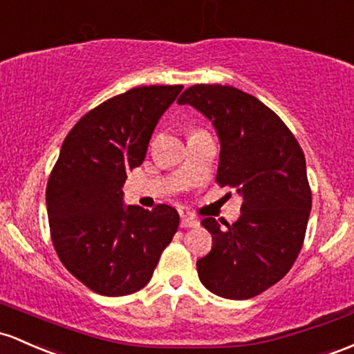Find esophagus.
Wrapping results in <instances>:
<instances>
[{"label":"esophagus","instance_id":"1","mask_svg":"<svg viewBox=\"0 0 354 354\" xmlns=\"http://www.w3.org/2000/svg\"><path fill=\"white\" fill-rule=\"evenodd\" d=\"M198 225H200V221L193 218V216H183L181 218V228H195Z\"/></svg>","mask_w":354,"mask_h":354}]
</instances>
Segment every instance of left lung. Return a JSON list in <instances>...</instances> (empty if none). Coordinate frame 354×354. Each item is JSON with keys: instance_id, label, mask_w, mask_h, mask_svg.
Listing matches in <instances>:
<instances>
[{"instance_id": "8db88e82", "label": "left lung", "mask_w": 354, "mask_h": 354, "mask_svg": "<svg viewBox=\"0 0 354 354\" xmlns=\"http://www.w3.org/2000/svg\"><path fill=\"white\" fill-rule=\"evenodd\" d=\"M178 104L212 120L221 147L216 183L243 198L235 223L201 220L213 245L196 262L198 277L220 297L259 296L290 270L304 242L313 205L304 153L282 119L240 88L192 85Z\"/></svg>"}]
</instances>
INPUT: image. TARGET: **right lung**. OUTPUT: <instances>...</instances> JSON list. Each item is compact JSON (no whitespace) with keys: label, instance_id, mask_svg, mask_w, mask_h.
<instances>
[{"label":"right lung","instance_id":"right-lung-1","mask_svg":"<svg viewBox=\"0 0 354 354\" xmlns=\"http://www.w3.org/2000/svg\"><path fill=\"white\" fill-rule=\"evenodd\" d=\"M183 85L136 87L84 115L65 138L48 185L46 212L58 259L100 296L142 289L180 225L169 205L124 207L127 169L145 161L159 118Z\"/></svg>","mask_w":354,"mask_h":354}]
</instances>
